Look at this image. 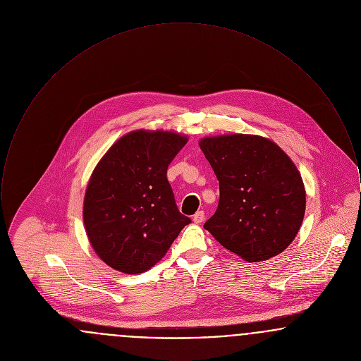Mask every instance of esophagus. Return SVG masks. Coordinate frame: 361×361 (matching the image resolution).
<instances>
[{"label":"esophagus","instance_id":"34e87169","mask_svg":"<svg viewBox=\"0 0 361 361\" xmlns=\"http://www.w3.org/2000/svg\"><path fill=\"white\" fill-rule=\"evenodd\" d=\"M192 221L196 224H202L204 221V212L203 211H197L193 216H192Z\"/></svg>","mask_w":361,"mask_h":361}]
</instances>
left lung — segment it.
<instances>
[{
    "mask_svg": "<svg viewBox=\"0 0 361 361\" xmlns=\"http://www.w3.org/2000/svg\"><path fill=\"white\" fill-rule=\"evenodd\" d=\"M219 181V204L204 228L247 262L284 252L306 211V189L291 158L274 140L250 134L199 142Z\"/></svg>",
    "mask_w": 361,
    "mask_h": 361,
    "instance_id": "1",
    "label": "left lung"
}]
</instances>
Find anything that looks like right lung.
Masks as SVG:
<instances>
[{
  "label": "right lung",
  "mask_w": 361,
  "mask_h": 361,
  "mask_svg": "<svg viewBox=\"0 0 361 361\" xmlns=\"http://www.w3.org/2000/svg\"><path fill=\"white\" fill-rule=\"evenodd\" d=\"M187 142L176 131L135 130L119 137L93 169L82 208L86 235L115 271H149L190 224L176 206L166 178Z\"/></svg>",
  "instance_id": "add662e5"
}]
</instances>
